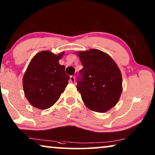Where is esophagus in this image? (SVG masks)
Returning <instances> with one entry per match:
<instances>
[{"instance_id": "34e87169", "label": "esophagus", "mask_w": 155, "mask_h": 155, "mask_svg": "<svg viewBox=\"0 0 155 155\" xmlns=\"http://www.w3.org/2000/svg\"><path fill=\"white\" fill-rule=\"evenodd\" d=\"M70 81H71V83H75V76H71V78H70Z\"/></svg>"}]
</instances>
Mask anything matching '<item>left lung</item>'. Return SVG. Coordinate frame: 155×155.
<instances>
[{
    "mask_svg": "<svg viewBox=\"0 0 155 155\" xmlns=\"http://www.w3.org/2000/svg\"><path fill=\"white\" fill-rule=\"evenodd\" d=\"M83 68L77 89L84 105L93 111L103 113L113 108L122 93V75L109 55L100 50L77 52Z\"/></svg>",
    "mask_w": 155,
    "mask_h": 155,
    "instance_id": "obj_1",
    "label": "left lung"
}]
</instances>
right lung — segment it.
Instances as JSON below:
<instances>
[{
  "instance_id": "obj_1",
  "label": "right lung",
  "mask_w": 155,
  "mask_h": 155,
  "mask_svg": "<svg viewBox=\"0 0 155 155\" xmlns=\"http://www.w3.org/2000/svg\"><path fill=\"white\" fill-rule=\"evenodd\" d=\"M64 52L58 55L42 51L35 55L22 78L25 95L31 105L39 109L51 107L64 92L70 77L59 64Z\"/></svg>"
}]
</instances>
